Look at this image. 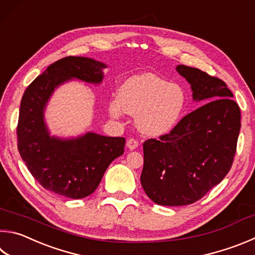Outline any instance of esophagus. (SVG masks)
<instances>
[{
	"label": "esophagus",
	"mask_w": 255,
	"mask_h": 255,
	"mask_svg": "<svg viewBox=\"0 0 255 255\" xmlns=\"http://www.w3.org/2000/svg\"><path fill=\"white\" fill-rule=\"evenodd\" d=\"M127 147L129 148L130 150H133L136 149V148L138 147V141L136 139H133V138H129V139L127 140Z\"/></svg>",
	"instance_id": "1"
}]
</instances>
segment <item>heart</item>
I'll return each instance as SVG.
<instances>
[{"instance_id": "b5f03b06", "label": "heart", "mask_w": 255, "mask_h": 255, "mask_svg": "<svg viewBox=\"0 0 255 255\" xmlns=\"http://www.w3.org/2000/svg\"><path fill=\"white\" fill-rule=\"evenodd\" d=\"M187 94L182 86L155 73L132 76L120 86L118 99L109 104L114 118L123 112L136 116V125L145 135L160 137L172 132L186 113Z\"/></svg>"}]
</instances>
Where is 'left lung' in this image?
Instances as JSON below:
<instances>
[{
	"label": "left lung",
	"instance_id": "8db88e82",
	"mask_svg": "<svg viewBox=\"0 0 255 255\" xmlns=\"http://www.w3.org/2000/svg\"><path fill=\"white\" fill-rule=\"evenodd\" d=\"M176 70L204 101L172 132L143 142V191L158 205L193 204L222 182L232 167L241 128L239 105L226 83L200 69Z\"/></svg>",
	"mask_w": 255,
	"mask_h": 255
}]
</instances>
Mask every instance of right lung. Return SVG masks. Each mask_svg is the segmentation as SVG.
<instances>
[{
	"label": "right lung",
	"instance_id": "obj_1",
	"mask_svg": "<svg viewBox=\"0 0 255 255\" xmlns=\"http://www.w3.org/2000/svg\"><path fill=\"white\" fill-rule=\"evenodd\" d=\"M106 64L85 57H66L50 64L23 94L16 128L17 149L40 185L58 195L83 198L94 193L126 139L95 132L70 139L51 137L44 108L54 89L76 78L89 83L104 79Z\"/></svg>",
	"mask_w": 255,
	"mask_h": 255
}]
</instances>
